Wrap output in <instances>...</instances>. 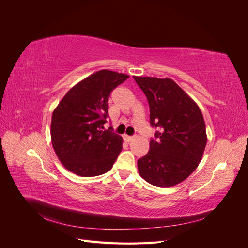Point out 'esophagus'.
I'll return each instance as SVG.
<instances>
[{"mask_svg": "<svg viewBox=\"0 0 248 248\" xmlns=\"http://www.w3.org/2000/svg\"><path fill=\"white\" fill-rule=\"evenodd\" d=\"M124 139H125V140H126L127 142H129V141H131V140H134V138H133V137H129V136H125V137H124Z\"/></svg>", "mask_w": 248, "mask_h": 248, "instance_id": "34e87169", "label": "esophagus"}]
</instances>
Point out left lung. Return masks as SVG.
Segmentation results:
<instances>
[{"label": "left lung", "instance_id": "left-lung-1", "mask_svg": "<svg viewBox=\"0 0 248 248\" xmlns=\"http://www.w3.org/2000/svg\"><path fill=\"white\" fill-rule=\"evenodd\" d=\"M150 107V124L159 127L149 152L138 160L140 177L158 187H171L188 177L202 160L206 125L198 104L170 78L133 77Z\"/></svg>", "mask_w": 248, "mask_h": 248}]
</instances>
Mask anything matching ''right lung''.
<instances>
[{
    "instance_id": "add662e5",
    "label": "right lung",
    "mask_w": 248,
    "mask_h": 248,
    "mask_svg": "<svg viewBox=\"0 0 248 248\" xmlns=\"http://www.w3.org/2000/svg\"><path fill=\"white\" fill-rule=\"evenodd\" d=\"M129 76L103 69L73 86L52 112L51 144L59 160L74 174L95 177L108 171L122 151V137L102 130L108 97Z\"/></svg>"
}]
</instances>
